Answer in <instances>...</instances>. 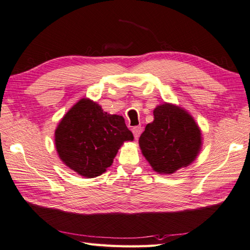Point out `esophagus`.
I'll return each instance as SVG.
<instances>
[{"label": "esophagus", "mask_w": 250, "mask_h": 250, "mask_svg": "<svg viewBox=\"0 0 250 250\" xmlns=\"http://www.w3.org/2000/svg\"><path fill=\"white\" fill-rule=\"evenodd\" d=\"M132 134H134V137L136 139H138V137L140 136V134H141V130H142V128H141V126H135V127H132Z\"/></svg>", "instance_id": "34e87169"}]
</instances>
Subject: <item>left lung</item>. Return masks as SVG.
Wrapping results in <instances>:
<instances>
[{
	"instance_id": "8db88e82",
	"label": "left lung",
	"mask_w": 250,
	"mask_h": 250,
	"mask_svg": "<svg viewBox=\"0 0 250 250\" xmlns=\"http://www.w3.org/2000/svg\"><path fill=\"white\" fill-rule=\"evenodd\" d=\"M154 121L146 126L139 146L157 172L172 174L196 159L201 130L192 116L179 106L164 104L153 111Z\"/></svg>"
}]
</instances>
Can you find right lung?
Masks as SVG:
<instances>
[{"instance_id": "add662e5", "label": "right lung", "mask_w": 250, "mask_h": 250, "mask_svg": "<svg viewBox=\"0 0 250 250\" xmlns=\"http://www.w3.org/2000/svg\"><path fill=\"white\" fill-rule=\"evenodd\" d=\"M132 139L123 116L108 114L88 99L75 104L55 131L56 149L61 161L87 178L104 172L123 142Z\"/></svg>"}]
</instances>
